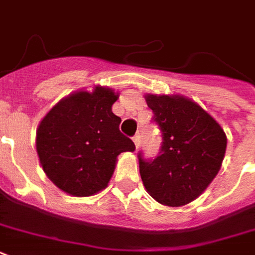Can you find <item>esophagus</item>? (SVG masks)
<instances>
[{"mask_svg": "<svg viewBox=\"0 0 255 255\" xmlns=\"http://www.w3.org/2000/svg\"><path fill=\"white\" fill-rule=\"evenodd\" d=\"M132 140H133V143H135V147L139 148V145H140V135H139V133H136V135L132 137Z\"/></svg>", "mask_w": 255, "mask_h": 255, "instance_id": "34e87169", "label": "esophagus"}]
</instances>
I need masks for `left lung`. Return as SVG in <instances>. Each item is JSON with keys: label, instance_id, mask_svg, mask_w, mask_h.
Masks as SVG:
<instances>
[{"label": "left lung", "instance_id": "8db88e82", "mask_svg": "<svg viewBox=\"0 0 255 255\" xmlns=\"http://www.w3.org/2000/svg\"><path fill=\"white\" fill-rule=\"evenodd\" d=\"M161 131V149L153 160L139 152L140 176L156 201L181 206L213 181L226 151L221 126L197 103L181 95H145Z\"/></svg>", "mask_w": 255, "mask_h": 255}]
</instances>
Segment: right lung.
Returning a JSON list of instances; mask_svg holds the SVG:
<instances>
[{"mask_svg": "<svg viewBox=\"0 0 255 255\" xmlns=\"http://www.w3.org/2000/svg\"><path fill=\"white\" fill-rule=\"evenodd\" d=\"M119 95L96 86L58 102L37 129V153L46 176L66 193L86 197L108 185L122 152L135 144L112 112Z\"/></svg>", "mask_w": 255, "mask_h": 255, "instance_id": "right-lung-1", "label": "right lung"}]
</instances>
